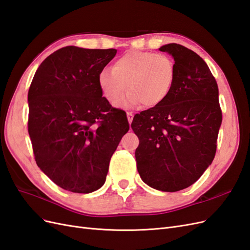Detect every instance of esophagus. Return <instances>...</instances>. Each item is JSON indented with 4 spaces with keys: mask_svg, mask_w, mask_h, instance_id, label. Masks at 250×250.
<instances>
[{
    "mask_svg": "<svg viewBox=\"0 0 250 250\" xmlns=\"http://www.w3.org/2000/svg\"><path fill=\"white\" fill-rule=\"evenodd\" d=\"M126 115H127V119H128V122H129V124L132 122V120H133V113L131 112V111H127L126 112Z\"/></svg>",
    "mask_w": 250,
    "mask_h": 250,
    "instance_id": "34e87169",
    "label": "esophagus"
}]
</instances>
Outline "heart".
<instances>
[{"mask_svg": "<svg viewBox=\"0 0 250 250\" xmlns=\"http://www.w3.org/2000/svg\"><path fill=\"white\" fill-rule=\"evenodd\" d=\"M173 60L154 52L130 50L115 60L110 69L98 76L103 97L117 105L129 90L124 102L127 106L155 107L167 99L175 80Z\"/></svg>", "mask_w": 250, "mask_h": 250, "instance_id": "obj_1", "label": "heart"}]
</instances>
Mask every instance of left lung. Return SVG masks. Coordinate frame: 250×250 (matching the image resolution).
<instances>
[{"label": "left lung", "mask_w": 250, "mask_h": 250, "mask_svg": "<svg viewBox=\"0 0 250 250\" xmlns=\"http://www.w3.org/2000/svg\"><path fill=\"white\" fill-rule=\"evenodd\" d=\"M174 58L175 80L167 99L135 115V161L144 183L176 192L197 181L213 162L222 111L215 77L206 62L178 43L160 48Z\"/></svg>", "instance_id": "1"}]
</instances>
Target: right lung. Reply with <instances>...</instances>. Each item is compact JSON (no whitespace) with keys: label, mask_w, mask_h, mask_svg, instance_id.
<instances>
[{"label":"right lung","mask_w":250,"mask_h":250,"mask_svg":"<svg viewBox=\"0 0 250 250\" xmlns=\"http://www.w3.org/2000/svg\"><path fill=\"white\" fill-rule=\"evenodd\" d=\"M116 54V49L62 48L41 63L30 85L28 132L35 162L66 191L100 188L129 130L126 112L112 107L98 85Z\"/></svg>","instance_id":"right-lung-1"}]
</instances>
